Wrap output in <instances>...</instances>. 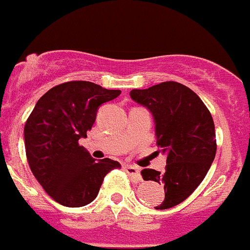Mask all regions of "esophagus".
Instances as JSON below:
<instances>
[{"instance_id": "1", "label": "esophagus", "mask_w": 250, "mask_h": 250, "mask_svg": "<svg viewBox=\"0 0 250 250\" xmlns=\"http://www.w3.org/2000/svg\"><path fill=\"white\" fill-rule=\"evenodd\" d=\"M125 171H126L129 175H131L135 180H138V182H140L141 180L140 169H139V167H134V165H126V167H125Z\"/></svg>"}]
</instances>
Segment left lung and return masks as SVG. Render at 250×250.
Returning a JSON list of instances; mask_svg holds the SVG:
<instances>
[{"label":"left lung","mask_w":250,"mask_h":250,"mask_svg":"<svg viewBox=\"0 0 250 250\" xmlns=\"http://www.w3.org/2000/svg\"><path fill=\"white\" fill-rule=\"evenodd\" d=\"M130 98L151 112L156 144L167 155L164 173L144 169V180L164 185L169 209L184 202L199 187L215 158L216 140L210 112L193 90L167 81L145 90H131Z\"/></svg>","instance_id":"1"}]
</instances>
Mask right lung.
<instances>
[{
  "label": "right lung",
  "mask_w": 250,
  "mask_h": 250,
  "mask_svg": "<svg viewBox=\"0 0 250 250\" xmlns=\"http://www.w3.org/2000/svg\"><path fill=\"white\" fill-rule=\"evenodd\" d=\"M120 94V90L104 89L89 81H70L48 90L28 116L23 130L28 165L59 204H90L106 174L121 167L109 158L95 160L79 145L81 138H87L99 107Z\"/></svg>",
  "instance_id": "1"
}]
</instances>
